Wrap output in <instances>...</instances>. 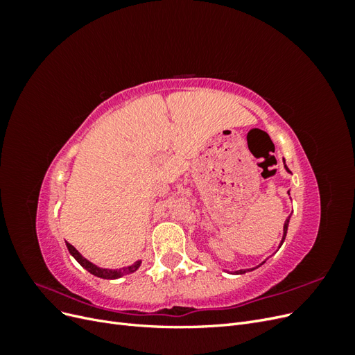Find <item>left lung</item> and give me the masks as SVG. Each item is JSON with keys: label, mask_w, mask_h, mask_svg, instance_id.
<instances>
[{"label": "left lung", "mask_w": 355, "mask_h": 355, "mask_svg": "<svg viewBox=\"0 0 355 355\" xmlns=\"http://www.w3.org/2000/svg\"><path fill=\"white\" fill-rule=\"evenodd\" d=\"M286 168H287V167H286ZM287 171H290V170L287 168ZM287 227H288V219H287V220H286V223H284V237H283V241H284V239H286V234H287ZM283 241H282V244H283ZM244 272H245V271H243V270H241V271H239V274H244Z\"/></svg>", "instance_id": "left-lung-1"}]
</instances>
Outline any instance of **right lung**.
<instances>
[{"label":"right lung","mask_w":355,"mask_h":355,"mask_svg":"<svg viewBox=\"0 0 355 355\" xmlns=\"http://www.w3.org/2000/svg\"><path fill=\"white\" fill-rule=\"evenodd\" d=\"M67 245H68L69 253L75 257V259L78 261V263H80L81 266H84L85 270H87L89 272H92L93 275L101 277V278H120V277H123V275L135 272V271L137 270V268L141 266V261H137V262H135V263L130 265V266L123 268V270H102V268H98V266L93 265L92 262H89L87 259H85V257H83V256L78 253V250L75 249V247H73L72 244L67 243Z\"/></svg>","instance_id":"right-lung-1"}]
</instances>
